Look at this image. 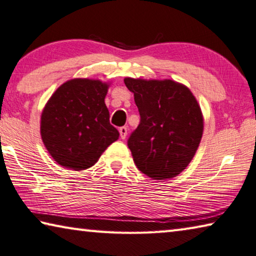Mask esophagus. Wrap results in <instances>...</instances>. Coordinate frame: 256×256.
I'll return each mask as SVG.
<instances>
[{
	"instance_id": "esophagus-1",
	"label": "esophagus",
	"mask_w": 256,
	"mask_h": 256,
	"mask_svg": "<svg viewBox=\"0 0 256 256\" xmlns=\"http://www.w3.org/2000/svg\"><path fill=\"white\" fill-rule=\"evenodd\" d=\"M118 131H120V138H126V136H128V128H126V126L120 128Z\"/></svg>"
}]
</instances>
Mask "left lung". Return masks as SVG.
Instances as JSON below:
<instances>
[{
	"instance_id": "1",
	"label": "left lung",
	"mask_w": 256,
	"mask_h": 256,
	"mask_svg": "<svg viewBox=\"0 0 256 256\" xmlns=\"http://www.w3.org/2000/svg\"><path fill=\"white\" fill-rule=\"evenodd\" d=\"M134 94L140 124L128 146L138 170L154 180L172 178L196 154L203 133V118L196 97L172 80L126 78Z\"/></svg>"
}]
</instances>
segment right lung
Returning <instances> with one entry per match:
<instances>
[{"mask_svg": "<svg viewBox=\"0 0 256 256\" xmlns=\"http://www.w3.org/2000/svg\"><path fill=\"white\" fill-rule=\"evenodd\" d=\"M107 89L99 80L73 79L60 86L46 104L42 138L60 166L86 170L118 138L105 105Z\"/></svg>", "mask_w": 256, "mask_h": 256, "instance_id": "1", "label": "right lung"}]
</instances>
